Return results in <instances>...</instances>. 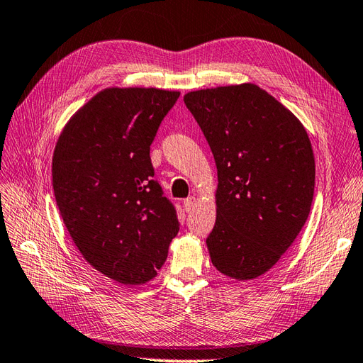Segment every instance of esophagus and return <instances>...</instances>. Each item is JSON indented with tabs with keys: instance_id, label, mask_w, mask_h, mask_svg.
<instances>
[{
	"instance_id": "1",
	"label": "esophagus",
	"mask_w": 363,
	"mask_h": 363,
	"mask_svg": "<svg viewBox=\"0 0 363 363\" xmlns=\"http://www.w3.org/2000/svg\"><path fill=\"white\" fill-rule=\"evenodd\" d=\"M196 203H198V199H196L194 196H190L189 199L184 201V210L187 211V213H190V211L194 208V206H196Z\"/></svg>"
}]
</instances>
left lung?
I'll return each instance as SVG.
<instances>
[{"instance_id": "obj_1", "label": "left lung", "mask_w": 363, "mask_h": 363, "mask_svg": "<svg viewBox=\"0 0 363 363\" xmlns=\"http://www.w3.org/2000/svg\"><path fill=\"white\" fill-rule=\"evenodd\" d=\"M184 101L217 167L216 223L206 239L223 275L267 272L304 226L315 191L307 130L283 103L254 84L187 92Z\"/></svg>"}]
</instances>
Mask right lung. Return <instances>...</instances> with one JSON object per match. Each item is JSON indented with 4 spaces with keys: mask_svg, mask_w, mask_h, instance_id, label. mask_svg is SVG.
<instances>
[{
    "mask_svg": "<svg viewBox=\"0 0 363 363\" xmlns=\"http://www.w3.org/2000/svg\"><path fill=\"white\" fill-rule=\"evenodd\" d=\"M179 94L101 89L67 121L53 152V189L71 240L96 271L121 284L157 277L179 231L149 155Z\"/></svg>",
    "mask_w": 363,
    "mask_h": 363,
    "instance_id": "1",
    "label": "right lung"
}]
</instances>
